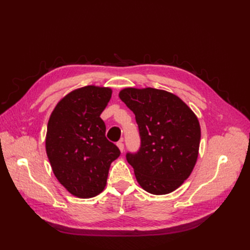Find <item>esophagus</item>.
<instances>
[{
    "mask_svg": "<svg viewBox=\"0 0 250 250\" xmlns=\"http://www.w3.org/2000/svg\"><path fill=\"white\" fill-rule=\"evenodd\" d=\"M117 146L119 147L121 152L123 153V151H124V144H123V142H118V143H117Z\"/></svg>",
    "mask_w": 250,
    "mask_h": 250,
    "instance_id": "obj_1",
    "label": "esophagus"
}]
</instances>
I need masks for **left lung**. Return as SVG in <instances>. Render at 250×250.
Here are the masks:
<instances>
[{
  "mask_svg": "<svg viewBox=\"0 0 250 250\" xmlns=\"http://www.w3.org/2000/svg\"><path fill=\"white\" fill-rule=\"evenodd\" d=\"M133 111L141 147L126 154L140 186L153 195L176 190L190 176L198 157L197 117L175 95L156 88H124L119 94Z\"/></svg>",
  "mask_w": 250,
  "mask_h": 250,
  "instance_id": "obj_1",
  "label": "left lung"
}]
</instances>
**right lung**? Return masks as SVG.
Masks as SVG:
<instances>
[{
	"mask_svg": "<svg viewBox=\"0 0 250 250\" xmlns=\"http://www.w3.org/2000/svg\"><path fill=\"white\" fill-rule=\"evenodd\" d=\"M111 89L87 85L60 100L48 122L46 150L54 175L79 198H92L106 186L110 164L121 152L105 137L100 115Z\"/></svg>",
	"mask_w": 250,
	"mask_h": 250,
	"instance_id": "1",
	"label": "right lung"
}]
</instances>
